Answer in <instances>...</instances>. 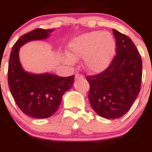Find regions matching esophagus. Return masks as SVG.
<instances>
[{
	"instance_id": "34e87169",
	"label": "esophagus",
	"mask_w": 152,
	"mask_h": 152,
	"mask_svg": "<svg viewBox=\"0 0 152 152\" xmlns=\"http://www.w3.org/2000/svg\"><path fill=\"white\" fill-rule=\"evenodd\" d=\"M75 78H76V80L83 79V75H81V74H76V76H75Z\"/></svg>"
}]
</instances>
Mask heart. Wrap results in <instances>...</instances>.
<instances>
[{
	"mask_svg": "<svg viewBox=\"0 0 152 152\" xmlns=\"http://www.w3.org/2000/svg\"><path fill=\"white\" fill-rule=\"evenodd\" d=\"M67 64L72 65L75 59L83 58L86 70L99 73L106 69L116 51V41L109 32L93 31L76 37L68 46Z\"/></svg>",
	"mask_w": 152,
	"mask_h": 152,
	"instance_id": "1",
	"label": "heart"
}]
</instances>
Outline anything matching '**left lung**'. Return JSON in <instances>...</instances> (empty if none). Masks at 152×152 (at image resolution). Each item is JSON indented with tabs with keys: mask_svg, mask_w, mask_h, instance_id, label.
<instances>
[{
	"mask_svg": "<svg viewBox=\"0 0 152 152\" xmlns=\"http://www.w3.org/2000/svg\"><path fill=\"white\" fill-rule=\"evenodd\" d=\"M116 55L109 67L98 75L87 76L88 100L97 114L106 118L124 116L140 91L142 76L141 56L133 41L113 29Z\"/></svg>",
	"mask_w": 152,
	"mask_h": 152,
	"instance_id": "left-lung-1",
	"label": "left lung"
}]
</instances>
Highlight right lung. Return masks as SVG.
<instances>
[{
  "label": "right lung",
  "instance_id": "1",
  "mask_svg": "<svg viewBox=\"0 0 152 152\" xmlns=\"http://www.w3.org/2000/svg\"><path fill=\"white\" fill-rule=\"evenodd\" d=\"M54 29L36 28L22 36L12 48L8 64V86L15 102L24 114L36 118L51 116L58 109L62 96L74 82V76L61 77L45 73L26 72L19 60V50L31 41L49 37Z\"/></svg>",
  "mask_w": 152,
  "mask_h": 152
}]
</instances>
